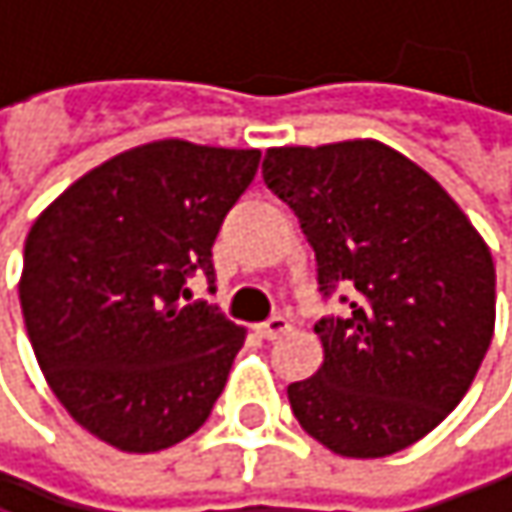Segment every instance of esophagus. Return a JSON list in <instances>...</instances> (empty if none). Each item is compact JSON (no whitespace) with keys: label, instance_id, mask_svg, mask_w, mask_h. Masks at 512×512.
<instances>
[{"label":"esophagus","instance_id":"34e87169","mask_svg":"<svg viewBox=\"0 0 512 512\" xmlns=\"http://www.w3.org/2000/svg\"><path fill=\"white\" fill-rule=\"evenodd\" d=\"M258 330V336L261 339H282L285 333H291V324H288V318H282V315H276V318H270V321H264V324H258L254 327Z\"/></svg>","mask_w":512,"mask_h":512}]
</instances>
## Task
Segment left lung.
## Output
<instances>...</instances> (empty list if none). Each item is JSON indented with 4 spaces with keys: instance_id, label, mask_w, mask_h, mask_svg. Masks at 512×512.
Here are the masks:
<instances>
[{
    "instance_id": "1",
    "label": "left lung",
    "mask_w": 512,
    "mask_h": 512,
    "mask_svg": "<svg viewBox=\"0 0 512 512\" xmlns=\"http://www.w3.org/2000/svg\"><path fill=\"white\" fill-rule=\"evenodd\" d=\"M264 182L315 248L324 363L288 387L300 426L378 459L429 435L468 393L495 333V264L456 200L378 140L267 149Z\"/></svg>"
}]
</instances>
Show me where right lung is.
<instances>
[{
	"instance_id": "obj_1",
	"label": "right lung",
	"mask_w": 512,
	"mask_h": 512,
	"mask_svg": "<svg viewBox=\"0 0 512 512\" xmlns=\"http://www.w3.org/2000/svg\"><path fill=\"white\" fill-rule=\"evenodd\" d=\"M258 161V149L155 140L89 170L35 218L26 333L56 399L110 447H173L221 396L245 330L182 300L194 273L215 279L212 242Z\"/></svg>"
}]
</instances>
